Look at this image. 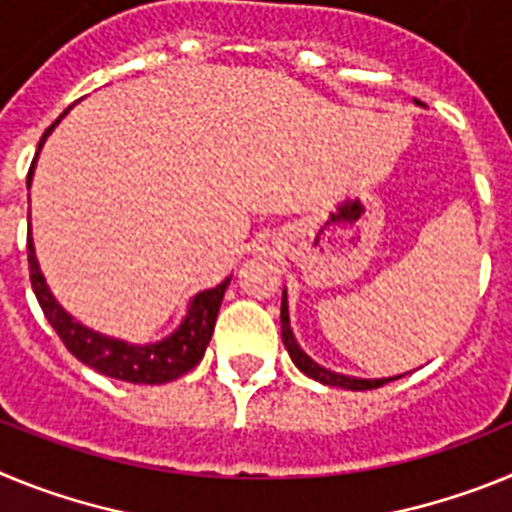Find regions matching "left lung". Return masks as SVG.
I'll return each mask as SVG.
<instances>
[{
  "label": "left lung",
  "mask_w": 512,
  "mask_h": 512,
  "mask_svg": "<svg viewBox=\"0 0 512 512\" xmlns=\"http://www.w3.org/2000/svg\"><path fill=\"white\" fill-rule=\"evenodd\" d=\"M282 341L284 346H287L289 356H292V361L297 364V369H300L302 374H307L310 379H315V382H323V384H330V387H343V390H377V387H382V384L392 382V379H400V377H392V379H356V377H343V374H336V372H328V369H323V366H318L315 361L310 359V356L302 351L300 346H297L295 336H292V328H289V312H287V292L282 295Z\"/></svg>",
  "instance_id": "obj_1"
}]
</instances>
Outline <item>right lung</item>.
<instances>
[{
  "label": "right lung",
  "mask_w": 512,
  "mask_h": 512,
  "mask_svg": "<svg viewBox=\"0 0 512 512\" xmlns=\"http://www.w3.org/2000/svg\"><path fill=\"white\" fill-rule=\"evenodd\" d=\"M56 122L45 130L38 148L43 146L45 135L56 128ZM35 158H38V153H35ZM33 166H30V174H27V187H30ZM27 266H30V284H33V292L40 302V310H43L45 320L53 325L63 346L69 348L76 359L97 369L104 377L133 384L171 382V379L182 377V374H187L189 369L200 364L207 343L212 338V330H215L217 310H220V302H223L225 289L230 284V279H225L215 289H205V292L194 297L184 323L166 341L151 343V346H130V343L99 336V333L84 328L81 323H74L69 312L61 310V305L53 300V295L45 287V279L38 269V261H35V248L30 235H27Z\"/></svg>",
  "instance_id": "1"
}]
</instances>
